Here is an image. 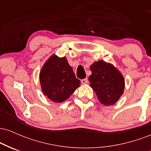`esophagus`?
Masks as SVG:
<instances>
[{"mask_svg": "<svg viewBox=\"0 0 151 151\" xmlns=\"http://www.w3.org/2000/svg\"><path fill=\"white\" fill-rule=\"evenodd\" d=\"M81 84H86V83L88 82V79H87V78H85V79H81Z\"/></svg>", "mask_w": 151, "mask_h": 151, "instance_id": "obj_1", "label": "esophagus"}]
</instances>
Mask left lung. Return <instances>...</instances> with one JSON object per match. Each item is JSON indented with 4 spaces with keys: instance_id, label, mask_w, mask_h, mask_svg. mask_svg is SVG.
Masks as SVG:
<instances>
[{
    "instance_id": "8db88e82",
    "label": "left lung",
    "mask_w": 151,
    "mask_h": 151,
    "mask_svg": "<svg viewBox=\"0 0 151 151\" xmlns=\"http://www.w3.org/2000/svg\"><path fill=\"white\" fill-rule=\"evenodd\" d=\"M91 74L89 77L90 86L104 105H113L124 93L125 80L113 65L103 60L90 66Z\"/></svg>"
}]
</instances>
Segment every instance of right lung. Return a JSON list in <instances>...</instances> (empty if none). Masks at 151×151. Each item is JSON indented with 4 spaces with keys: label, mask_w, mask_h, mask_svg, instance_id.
<instances>
[{
    "label": "right lung",
    "mask_w": 151,
    "mask_h": 151,
    "mask_svg": "<svg viewBox=\"0 0 151 151\" xmlns=\"http://www.w3.org/2000/svg\"><path fill=\"white\" fill-rule=\"evenodd\" d=\"M41 89L51 101L67 100L80 84L67 58L53 55L47 60L40 73Z\"/></svg>",
    "instance_id": "1"
}]
</instances>
